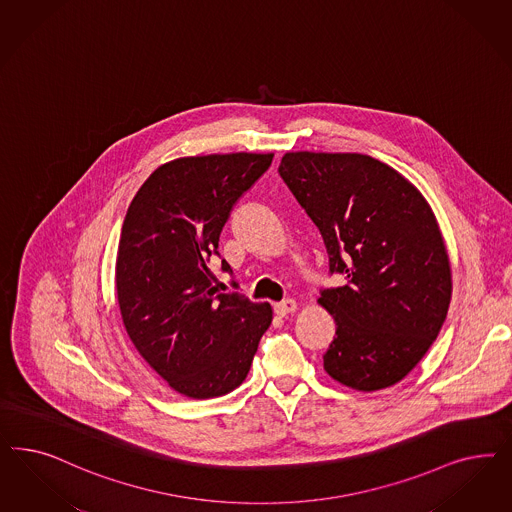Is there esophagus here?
I'll use <instances>...</instances> for the list:
<instances>
[{"instance_id": "34e87169", "label": "esophagus", "mask_w": 512, "mask_h": 512, "mask_svg": "<svg viewBox=\"0 0 512 512\" xmlns=\"http://www.w3.org/2000/svg\"><path fill=\"white\" fill-rule=\"evenodd\" d=\"M275 314L286 316V314L296 313L297 303L294 299H284L281 303H275Z\"/></svg>"}]
</instances>
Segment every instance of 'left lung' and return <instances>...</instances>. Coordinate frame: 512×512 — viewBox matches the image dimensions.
<instances>
[{
  "mask_svg": "<svg viewBox=\"0 0 512 512\" xmlns=\"http://www.w3.org/2000/svg\"><path fill=\"white\" fill-rule=\"evenodd\" d=\"M279 175L320 231L330 273L318 303L337 330L324 354L331 379L375 392L409 375L445 322L452 279L424 196L365 154L286 152Z\"/></svg>",
  "mask_w": 512,
  "mask_h": 512,
  "instance_id": "left-lung-1",
  "label": "left lung"
}]
</instances>
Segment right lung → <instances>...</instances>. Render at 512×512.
Listing matches in <instances>:
<instances>
[{
    "instance_id": "obj_1",
    "label": "right lung",
    "mask_w": 512,
    "mask_h": 512,
    "mask_svg": "<svg viewBox=\"0 0 512 512\" xmlns=\"http://www.w3.org/2000/svg\"><path fill=\"white\" fill-rule=\"evenodd\" d=\"M273 154H209L160 165L132 199L116 254L124 328L150 367L182 396L209 399L247 379L273 320L269 303L220 294L209 258L233 205ZM222 271L231 267L222 260Z\"/></svg>"
}]
</instances>
